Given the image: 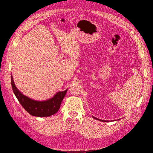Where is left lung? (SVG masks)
<instances>
[{
    "label": "left lung",
    "mask_w": 153,
    "mask_h": 153,
    "mask_svg": "<svg viewBox=\"0 0 153 153\" xmlns=\"http://www.w3.org/2000/svg\"><path fill=\"white\" fill-rule=\"evenodd\" d=\"M93 118L94 119H95V120H100V121H102V122H108V120H99V119L97 118H95V117H94V116H93Z\"/></svg>",
    "instance_id": "1"
}]
</instances>
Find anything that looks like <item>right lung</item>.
Masks as SVG:
<instances>
[{
    "instance_id": "right-lung-1",
    "label": "right lung",
    "mask_w": 153,
    "mask_h": 153,
    "mask_svg": "<svg viewBox=\"0 0 153 153\" xmlns=\"http://www.w3.org/2000/svg\"><path fill=\"white\" fill-rule=\"evenodd\" d=\"M11 84L13 92L24 108L30 114L37 117H48L56 114L60 108L61 102L68 90L58 92L52 98L39 101L29 98L19 91L16 87L12 75Z\"/></svg>"
}]
</instances>
